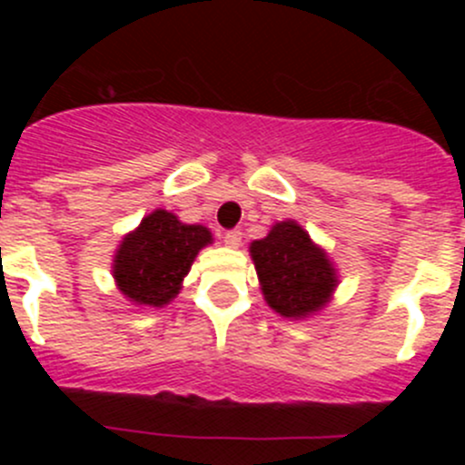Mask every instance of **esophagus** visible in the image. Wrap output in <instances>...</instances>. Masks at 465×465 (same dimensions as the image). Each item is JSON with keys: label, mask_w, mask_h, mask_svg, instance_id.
Returning a JSON list of instances; mask_svg holds the SVG:
<instances>
[{"label": "esophagus", "mask_w": 465, "mask_h": 465, "mask_svg": "<svg viewBox=\"0 0 465 465\" xmlns=\"http://www.w3.org/2000/svg\"><path fill=\"white\" fill-rule=\"evenodd\" d=\"M223 238H224V242H227L229 247H241L242 232H241V229H229V232L223 233Z\"/></svg>", "instance_id": "34e87169"}]
</instances>
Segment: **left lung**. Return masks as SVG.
Masks as SVG:
<instances>
[{
    "label": "left lung",
    "instance_id": "left-lung-1",
    "mask_svg": "<svg viewBox=\"0 0 465 465\" xmlns=\"http://www.w3.org/2000/svg\"><path fill=\"white\" fill-rule=\"evenodd\" d=\"M265 302L283 317L320 311L335 288V270L311 236L292 220L276 223L250 247Z\"/></svg>",
    "mask_w": 465,
    "mask_h": 465
}]
</instances>
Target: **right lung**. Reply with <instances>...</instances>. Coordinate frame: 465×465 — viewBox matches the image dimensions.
Listing matches in <instances>:
<instances>
[{
	"mask_svg": "<svg viewBox=\"0 0 465 465\" xmlns=\"http://www.w3.org/2000/svg\"><path fill=\"white\" fill-rule=\"evenodd\" d=\"M211 242L203 224H184L159 209L128 233L116 252L114 279L134 303L163 306L180 292L195 254Z\"/></svg>",
	"mask_w": 465,
	"mask_h": 465,
	"instance_id": "obj_1",
	"label": "right lung"
}]
</instances>
